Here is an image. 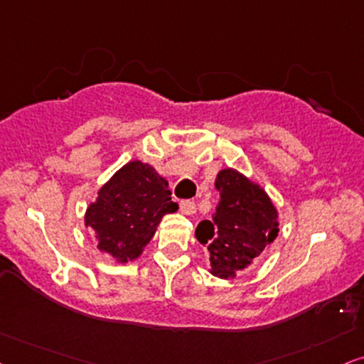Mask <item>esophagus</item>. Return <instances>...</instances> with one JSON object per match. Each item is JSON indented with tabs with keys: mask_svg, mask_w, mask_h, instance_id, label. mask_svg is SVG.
Listing matches in <instances>:
<instances>
[{
	"mask_svg": "<svg viewBox=\"0 0 364 364\" xmlns=\"http://www.w3.org/2000/svg\"><path fill=\"white\" fill-rule=\"evenodd\" d=\"M179 210L185 215H193L196 211V203L191 200H183L181 203H179Z\"/></svg>",
	"mask_w": 364,
	"mask_h": 364,
	"instance_id": "34e87169",
	"label": "esophagus"
}]
</instances>
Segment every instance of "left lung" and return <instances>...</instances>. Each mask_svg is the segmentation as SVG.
Segmentation results:
<instances>
[{"mask_svg":"<svg viewBox=\"0 0 364 364\" xmlns=\"http://www.w3.org/2000/svg\"><path fill=\"white\" fill-rule=\"evenodd\" d=\"M215 188L220 201L213 220H203L195 235L208 248L211 274L228 279L259 262L277 238V210L259 185L233 169L220 171Z\"/></svg>","mask_w":364,"mask_h":364,"instance_id":"1","label":"left lung"}]
</instances>
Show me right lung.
Wrapping results in <instances>:
<instances>
[{"label":"right lung","instance_id":"add662e5","mask_svg":"<svg viewBox=\"0 0 364 364\" xmlns=\"http://www.w3.org/2000/svg\"><path fill=\"white\" fill-rule=\"evenodd\" d=\"M176 210L166 179L149 164L131 161L100 188L85 225L95 232L99 250L124 264L141 255L161 218Z\"/></svg>","mask_w":364,"mask_h":364}]
</instances>
